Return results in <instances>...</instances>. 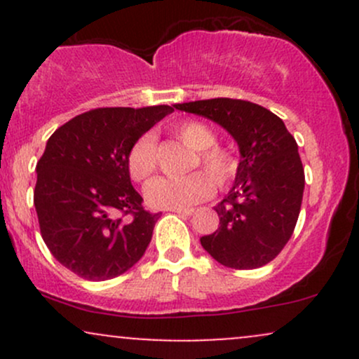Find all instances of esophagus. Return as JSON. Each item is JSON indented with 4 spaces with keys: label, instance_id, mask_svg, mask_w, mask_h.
<instances>
[{
    "label": "esophagus",
    "instance_id": "esophagus-1",
    "mask_svg": "<svg viewBox=\"0 0 359 359\" xmlns=\"http://www.w3.org/2000/svg\"><path fill=\"white\" fill-rule=\"evenodd\" d=\"M168 211L177 212V214H184V216H192L194 214L192 208H172V209H168Z\"/></svg>",
    "mask_w": 359,
    "mask_h": 359
}]
</instances>
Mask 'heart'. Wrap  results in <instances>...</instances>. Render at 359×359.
<instances>
[{
	"label": "heart",
	"instance_id": "obj_1",
	"mask_svg": "<svg viewBox=\"0 0 359 359\" xmlns=\"http://www.w3.org/2000/svg\"><path fill=\"white\" fill-rule=\"evenodd\" d=\"M174 135L197 151L194 167L201 163L205 172H192L185 177H158L145 187V199L151 208L172 209L205 201L212 196L214 184H228L236 172V160L233 154L222 147H216V135L208 125L201 121H184L174 128ZM128 172L131 179L143 182L156 168V143L151 135H143L133 143L128 154Z\"/></svg>",
	"mask_w": 359,
	"mask_h": 359
}]
</instances>
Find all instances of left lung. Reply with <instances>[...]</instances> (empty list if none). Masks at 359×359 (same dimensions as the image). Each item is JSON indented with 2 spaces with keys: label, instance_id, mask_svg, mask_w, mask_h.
Masks as SVG:
<instances>
[{
  "label": "left lung",
  "instance_id": "8db88e82",
  "mask_svg": "<svg viewBox=\"0 0 359 359\" xmlns=\"http://www.w3.org/2000/svg\"><path fill=\"white\" fill-rule=\"evenodd\" d=\"M224 128L238 143L240 163L233 187L214 205L219 228L201 245L221 265L259 269L290 240L304 196V167L285 123L250 101L216 97L175 104Z\"/></svg>",
  "mask_w": 359,
  "mask_h": 359
}]
</instances>
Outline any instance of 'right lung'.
<instances>
[{
  "instance_id": "add662e5",
  "label": "right lung",
  "mask_w": 359,
  "mask_h": 359,
  "mask_svg": "<svg viewBox=\"0 0 359 359\" xmlns=\"http://www.w3.org/2000/svg\"><path fill=\"white\" fill-rule=\"evenodd\" d=\"M170 106L100 108L72 118L48 138L36 163L34 204L53 258L86 280H109L145 253L160 214L143 208L128 154Z\"/></svg>"
}]
</instances>
